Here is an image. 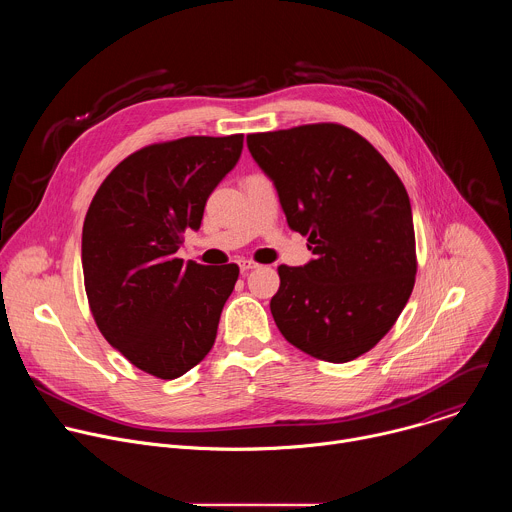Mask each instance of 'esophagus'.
I'll list each match as a JSON object with an SVG mask.
<instances>
[{"instance_id":"obj_1","label":"esophagus","mask_w":512,"mask_h":512,"mask_svg":"<svg viewBox=\"0 0 512 512\" xmlns=\"http://www.w3.org/2000/svg\"><path fill=\"white\" fill-rule=\"evenodd\" d=\"M257 267V263H253V261H249V259H243V261H239V269H241V273L245 275V273H249L251 269H255Z\"/></svg>"}]
</instances>
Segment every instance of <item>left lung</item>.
<instances>
[{
    "instance_id": "left-lung-1",
    "label": "left lung",
    "mask_w": 512,
    "mask_h": 512,
    "mask_svg": "<svg viewBox=\"0 0 512 512\" xmlns=\"http://www.w3.org/2000/svg\"><path fill=\"white\" fill-rule=\"evenodd\" d=\"M273 182L287 225L314 253L281 265L271 298L283 338L310 356L348 362L397 322L415 283V233L407 190L385 158L336 123L247 135Z\"/></svg>"
}]
</instances>
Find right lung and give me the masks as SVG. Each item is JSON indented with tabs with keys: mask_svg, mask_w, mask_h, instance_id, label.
I'll use <instances>...</instances> for the list:
<instances>
[{
	"mask_svg": "<svg viewBox=\"0 0 512 512\" xmlns=\"http://www.w3.org/2000/svg\"><path fill=\"white\" fill-rule=\"evenodd\" d=\"M241 152L243 135L148 145L89 206L81 257L91 312L105 340L158 379H178L208 354L235 289V263H184L176 251Z\"/></svg>",
	"mask_w": 512,
	"mask_h": 512,
	"instance_id": "add662e5",
	"label": "right lung"
}]
</instances>
